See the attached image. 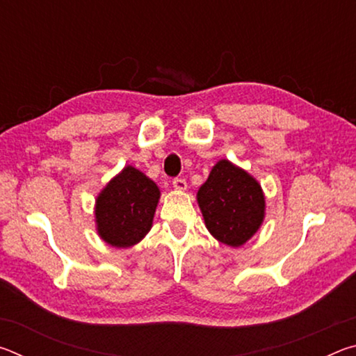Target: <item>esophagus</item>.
I'll list each match as a JSON object with an SVG mask.
<instances>
[{
	"label": "esophagus",
	"instance_id": "34e87169",
	"mask_svg": "<svg viewBox=\"0 0 356 356\" xmlns=\"http://www.w3.org/2000/svg\"><path fill=\"white\" fill-rule=\"evenodd\" d=\"M172 186H174V188H176V190H179V191H184V190L186 188L185 179H182V177L172 179Z\"/></svg>",
	"mask_w": 356,
	"mask_h": 356
}]
</instances>
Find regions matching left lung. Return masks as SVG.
I'll return each instance as SVG.
<instances>
[{
	"label": "left lung",
	"instance_id": "1",
	"mask_svg": "<svg viewBox=\"0 0 356 356\" xmlns=\"http://www.w3.org/2000/svg\"><path fill=\"white\" fill-rule=\"evenodd\" d=\"M197 202L210 234L229 246L243 245L264 220L261 186L227 160H220L212 168L197 191Z\"/></svg>",
	"mask_w": 356,
	"mask_h": 356
}]
</instances>
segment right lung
Listing matches in <instances>:
<instances>
[{"instance_id":"obj_1","label":"right lung","mask_w":356,"mask_h":356,"mask_svg":"<svg viewBox=\"0 0 356 356\" xmlns=\"http://www.w3.org/2000/svg\"><path fill=\"white\" fill-rule=\"evenodd\" d=\"M160 191L141 171L127 166L97 197L95 218L100 237L118 248L140 242L152 226Z\"/></svg>"}]
</instances>
